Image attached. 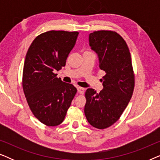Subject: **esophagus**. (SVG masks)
I'll use <instances>...</instances> for the list:
<instances>
[{"mask_svg":"<svg viewBox=\"0 0 160 160\" xmlns=\"http://www.w3.org/2000/svg\"><path fill=\"white\" fill-rule=\"evenodd\" d=\"M77 92L79 94H84V89L83 88V87H77Z\"/></svg>","mask_w":160,"mask_h":160,"instance_id":"34e87169","label":"esophagus"}]
</instances>
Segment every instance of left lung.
<instances>
[{
  "mask_svg": "<svg viewBox=\"0 0 160 160\" xmlns=\"http://www.w3.org/2000/svg\"><path fill=\"white\" fill-rule=\"evenodd\" d=\"M89 42L106 75L100 93L92 88L87 89L84 113L92 126L105 129L119 119L132 98L135 85L132 60L125 41L116 32L95 31L89 35Z\"/></svg>",
  "mask_w": 160,
  "mask_h": 160,
  "instance_id": "left-lung-1",
  "label": "left lung"
}]
</instances>
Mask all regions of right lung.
I'll return each mask as SVG.
<instances>
[{
	"mask_svg": "<svg viewBox=\"0 0 160 160\" xmlns=\"http://www.w3.org/2000/svg\"><path fill=\"white\" fill-rule=\"evenodd\" d=\"M78 32L51 30L39 35L30 46L24 63L22 87L33 115L47 126L64 120L77 89L57 78L65 66Z\"/></svg>",
	"mask_w": 160,
	"mask_h": 160,
	"instance_id": "right-lung-1",
	"label": "right lung"
}]
</instances>
